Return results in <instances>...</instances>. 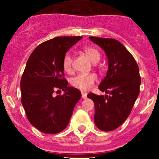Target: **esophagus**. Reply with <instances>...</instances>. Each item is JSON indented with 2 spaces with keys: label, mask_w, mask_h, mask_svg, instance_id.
Listing matches in <instances>:
<instances>
[{
  "label": "esophagus",
  "mask_w": 159,
  "mask_h": 159,
  "mask_svg": "<svg viewBox=\"0 0 159 159\" xmlns=\"http://www.w3.org/2000/svg\"><path fill=\"white\" fill-rule=\"evenodd\" d=\"M82 98H83V99H86V98H87V93H85V92H82Z\"/></svg>",
  "instance_id": "34e87169"
}]
</instances>
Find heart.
<instances>
[{"label": "heart", "mask_w": 159, "mask_h": 159, "mask_svg": "<svg viewBox=\"0 0 159 159\" xmlns=\"http://www.w3.org/2000/svg\"><path fill=\"white\" fill-rule=\"evenodd\" d=\"M84 52L87 54L90 60L92 62H98L100 60L101 53L97 48L94 46H86L84 48ZM72 62L73 57L71 53L67 52L63 57L62 65L64 70L67 72H71L72 71ZM97 80V75L95 73H89V74H79L76 76L71 79V84L73 87L78 89L86 92L93 87L95 83Z\"/></svg>", "instance_id": "1"}]
</instances>
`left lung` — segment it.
Returning a JSON list of instances; mask_svg holds the SVG:
<instances>
[{
  "label": "left lung",
  "mask_w": 159,
  "mask_h": 159,
  "mask_svg": "<svg viewBox=\"0 0 159 159\" xmlns=\"http://www.w3.org/2000/svg\"><path fill=\"white\" fill-rule=\"evenodd\" d=\"M100 46L108 59L107 76L99 89L109 95L89 93L95 104V123L103 131H111L123 123L131 111L140 92L139 69L130 52L120 42L111 38L89 36Z\"/></svg>",
  "instance_id": "8db88e82"
}]
</instances>
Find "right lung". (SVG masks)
Instances as JSON below:
<instances>
[{
  "label": "right lung",
  "mask_w": 159,
  "mask_h": 159,
  "mask_svg": "<svg viewBox=\"0 0 159 159\" xmlns=\"http://www.w3.org/2000/svg\"><path fill=\"white\" fill-rule=\"evenodd\" d=\"M82 36H58L43 42L30 55L20 80L21 102L29 121L45 134L67 127L81 92L68 87L63 57ZM64 90L56 97L55 90Z\"/></svg>",
  "instance_id": "right-lung-1"
}]
</instances>
